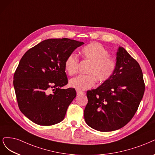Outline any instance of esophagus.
I'll list each match as a JSON object with an SVG mask.
<instances>
[{"label": "esophagus", "instance_id": "34e87169", "mask_svg": "<svg viewBox=\"0 0 155 155\" xmlns=\"http://www.w3.org/2000/svg\"><path fill=\"white\" fill-rule=\"evenodd\" d=\"M76 93H77V95H81V94H83L84 92H81V91H79V90H77L76 91Z\"/></svg>", "mask_w": 155, "mask_h": 155}]
</instances>
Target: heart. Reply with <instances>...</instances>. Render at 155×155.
<instances>
[{
	"instance_id": "b5f03b06",
	"label": "heart",
	"mask_w": 155,
	"mask_h": 155,
	"mask_svg": "<svg viewBox=\"0 0 155 155\" xmlns=\"http://www.w3.org/2000/svg\"><path fill=\"white\" fill-rule=\"evenodd\" d=\"M81 52L85 60L91 62L87 75H79L70 81V86L83 91L94 86L95 81L102 83L113 76L116 68V61L109 56L110 53L99 43L94 42L84 46ZM79 59L74 53L69 54L65 61V69L68 75L73 76L78 72Z\"/></svg>"
}]
</instances>
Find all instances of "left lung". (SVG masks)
Masks as SVG:
<instances>
[{
	"mask_svg": "<svg viewBox=\"0 0 155 155\" xmlns=\"http://www.w3.org/2000/svg\"><path fill=\"white\" fill-rule=\"evenodd\" d=\"M144 90L139 64L123 47H119L113 76L97 89L87 92L85 122L100 131L121 128L135 115Z\"/></svg>",
	"mask_w": 155,
	"mask_h": 155,
	"instance_id": "obj_1",
	"label": "left lung"
}]
</instances>
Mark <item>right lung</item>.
<instances>
[{"mask_svg": "<svg viewBox=\"0 0 155 155\" xmlns=\"http://www.w3.org/2000/svg\"><path fill=\"white\" fill-rule=\"evenodd\" d=\"M83 44L68 38L48 39L21 58L13 86L20 110L32 122L51 126L63 120L76 96L74 88H63L68 83L64 64L67 57Z\"/></svg>", "mask_w": 155, "mask_h": 155, "instance_id": "right-lung-1", "label": "right lung"}]
</instances>
